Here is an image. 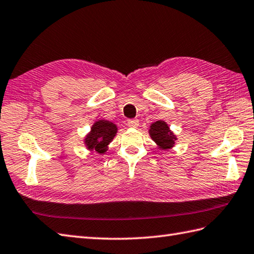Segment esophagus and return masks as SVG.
Wrapping results in <instances>:
<instances>
[{
    "label": "esophagus",
    "instance_id": "34e87169",
    "mask_svg": "<svg viewBox=\"0 0 254 254\" xmlns=\"http://www.w3.org/2000/svg\"><path fill=\"white\" fill-rule=\"evenodd\" d=\"M127 126L133 128H136L138 127V120L135 119H132V120H127Z\"/></svg>",
    "mask_w": 254,
    "mask_h": 254
}]
</instances>
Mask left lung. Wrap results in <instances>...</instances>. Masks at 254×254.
I'll use <instances>...</instances> for the list:
<instances>
[{
  "label": "left lung",
  "mask_w": 254,
  "mask_h": 254,
  "mask_svg": "<svg viewBox=\"0 0 254 254\" xmlns=\"http://www.w3.org/2000/svg\"><path fill=\"white\" fill-rule=\"evenodd\" d=\"M149 136L161 150H169L175 146V142L178 139L176 134L170 130L167 122L158 120L149 126Z\"/></svg>",
  "instance_id": "1"
}]
</instances>
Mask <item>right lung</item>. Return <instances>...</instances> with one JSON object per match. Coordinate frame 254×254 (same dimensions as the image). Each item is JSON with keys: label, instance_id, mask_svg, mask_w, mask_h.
<instances>
[{"label": "right lung", "instance_id": "right-lung-1", "mask_svg": "<svg viewBox=\"0 0 254 254\" xmlns=\"http://www.w3.org/2000/svg\"><path fill=\"white\" fill-rule=\"evenodd\" d=\"M118 133V127L111 121L99 119L90 127V131L84 137V145L89 152H96L99 155H104L109 144Z\"/></svg>", "mask_w": 254, "mask_h": 254}]
</instances>
